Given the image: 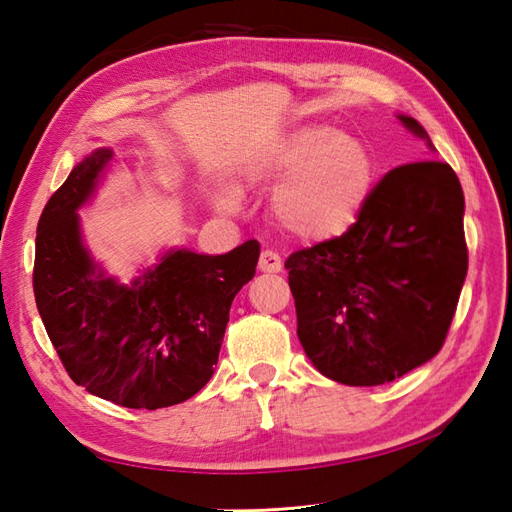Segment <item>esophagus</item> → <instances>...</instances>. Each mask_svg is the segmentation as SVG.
<instances>
[{"mask_svg": "<svg viewBox=\"0 0 512 512\" xmlns=\"http://www.w3.org/2000/svg\"><path fill=\"white\" fill-rule=\"evenodd\" d=\"M281 268H284V262H281V255L275 253V250H262V255H259V270L262 273H281Z\"/></svg>", "mask_w": 512, "mask_h": 512, "instance_id": "obj_1", "label": "esophagus"}]
</instances>
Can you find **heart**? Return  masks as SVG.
Listing matches in <instances>:
<instances>
[{
  "label": "heart",
  "mask_w": 512,
  "mask_h": 512,
  "mask_svg": "<svg viewBox=\"0 0 512 512\" xmlns=\"http://www.w3.org/2000/svg\"><path fill=\"white\" fill-rule=\"evenodd\" d=\"M262 180H286L273 200L277 222L301 239H330L354 224L372 191L376 162L361 138L332 125H301L255 162ZM224 211L237 195L220 191Z\"/></svg>",
  "instance_id": "heart-1"
}]
</instances>
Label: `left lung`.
I'll return each mask as SVG.
<instances>
[{"label": "left lung", "instance_id": "obj_1", "mask_svg": "<svg viewBox=\"0 0 512 512\" xmlns=\"http://www.w3.org/2000/svg\"><path fill=\"white\" fill-rule=\"evenodd\" d=\"M398 118L433 149L416 118ZM286 268L299 341L323 376L352 387L405 376L440 352L469 268L458 176L440 160L391 169L341 237Z\"/></svg>", "mask_w": 512, "mask_h": 512}]
</instances>
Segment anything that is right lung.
<instances>
[{
    "instance_id": "1",
    "label": "right lung",
    "mask_w": 512,
    "mask_h": 512,
    "mask_svg": "<svg viewBox=\"0 0 512 512\" xmlns=\"http://www.w3.org/2000/svg\"><path fill=\"white\" fill-rule=\"evenodd\" d=\"M114 156L94 149L54 191L37 226L35 301L65 372L76 385L129 409L171 407L209 383L228 310L255 275L259 242L226 255L171 248L132 284L96 264L79 211Z\"/></svg>"
}]
</instances>
